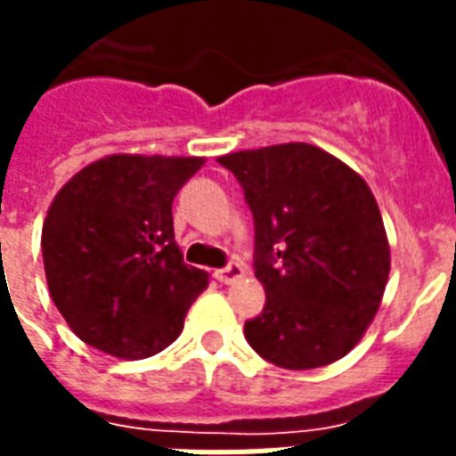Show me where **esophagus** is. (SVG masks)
Masks as SVG:
<instances>
[{"mask_svg":"<svg viewBox=\"0 0 456 456\" xmlns=\"http://www.w3.org/2000/svg\"><path fill=\"white\" fill-rule=\"evenodd\" d=\"M215 278H217L222 285H232V282H237V280L244 278V265H239V263H229L227 268H219V271H215Z\"/></svg>","mask_w":456,"mask_h":456,"instance_id":"34e87169","label":"esophagus"}]
</instances>
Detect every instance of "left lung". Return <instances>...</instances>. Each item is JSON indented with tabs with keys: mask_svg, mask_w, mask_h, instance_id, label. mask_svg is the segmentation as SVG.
Listing matches in <instances>:
<instances>
[{
	"mask_svg": "<svg viewBox=\"0 0 456 456\" xmlns=\"http://www.w3.org/2000/svg\"><path fill=\"white\" fill-rule=\"evenodd\" d=\"M217 161L237 176L256 222L265 306L246 322L248 346L285 370L348 355L382 305L391 268L382 212L365 178L306 142Z\"/></svg>",
	"mask_w": 456,
	"mask_h": 456,
	"instance_id": "obj_1",
	"label": "left lung"
}]
</instances>
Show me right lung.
<instances>
[{"mask_svg": "<svg viewBox=\"0 0 456 456\" xmlns=\"http://www.w3.org/2000/svg\"><path fill=\"white\" fill-rule=\"evenodd\" d=\"M205 157L110 154L77 171L43 222L53 302L77 338L123 360L171 346L208 273L185 265L171 205Z\"/></svg>", "mask_w": 456, "mask_h": 456, "instance_id": "add662e5", "label": "right lung"}]
</instances>
